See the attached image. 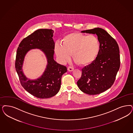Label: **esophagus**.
<instances>
[{
  "instance_id": "obj_1",
  "label": "esophagus",
  "mask_w": 133,
  "mask_h": 133,
  "mask_svg": "<svg viewBox=\"0 0 133 133\" xmlns=\"http://www.w3.org/2000/svg\"><path fill=\"white\" fill-rule=\"evenodd\" d=\"M68 70L69 71V72H72V71H73L74 70V68L73 67H71V66H69L68 67Z\"/></svg>"
}]
</instances>
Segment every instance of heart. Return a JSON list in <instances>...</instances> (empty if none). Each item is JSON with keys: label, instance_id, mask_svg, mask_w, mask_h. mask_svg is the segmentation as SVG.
I'll use <instances>...</instances> for the list:
<instances>
[{"label": "heart", "instance_id": "heart-1", "mask_svg": "<svg viewBox=\"0 0 133 133\" xmlns=\"http://www.w3.org/2000/svg\"><path fill=\"white\" fill-rule=\"evenodd\" d=\"M100 49L98 38L93 35L87 36L79 32H74L63 37L61 45H55V54L60 60L65 62L73 55L74 61L82 66L90 64L96 57Z\"/></svg>", "mask_w": 133, "mask_h": 133}]
</instances>
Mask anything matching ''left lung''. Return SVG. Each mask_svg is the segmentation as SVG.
<instances>
[{"instance_id": "left-lung-1", "label": "left lung", "mask_w": 133, "mask_h": 133, "mask_svg": "<svg viewBox=\"0 0 133 133\" xmlns=\"http://www.w3.org/2000/svg\"><path fill=\"white\" fill-rule=\"evenodd\" d=\"M82 32L96 34L100 49L96 59L82 70L77 85L86 94H99L109 89L115 82L120 64L119 46L115 39L101 28Z\"/></svg>"}]
</instances>
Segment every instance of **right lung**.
<instances>
[{
    "label": "right lung",
    "instance_id": "obj_1",
    "mask_svg": "<svg viewBox=\"0 0 133 133\" xmlns=\"http://www.w3.org/2000/svg\"><path fill=\"white\" fill-rule=\"evenodd\" d=\"M54 31L51 29H40L24 38L17 49L15 68L21 85L33 96L41 99L54 96L59 91L61 78L67 69L66 66L57 63L54 59L55 44ZM38 48L45 54L48 63L45 72L39 78L28 79L22 70L24 58L30 49Z\"/></svg>",
    "mask_w": 133,
    "mask_h": 133
}]
</instances>
